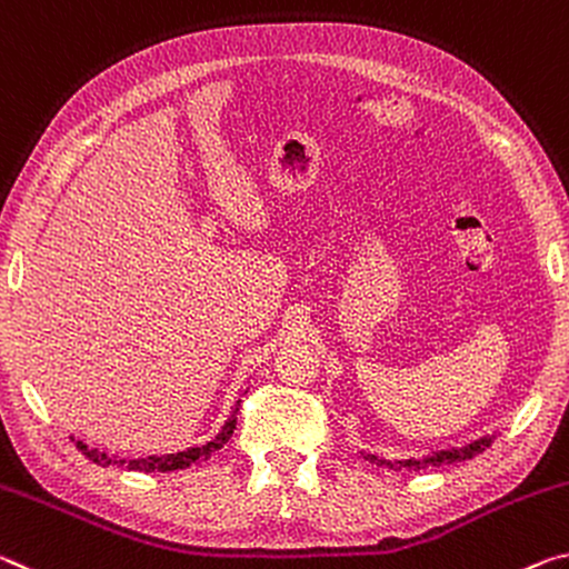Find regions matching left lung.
<instances>
[{"label":"left lung","instance_id":"obj_1","mask_svg":"<svg viewBox=\"0 0 569 569\" xmlns=\"http://www.w3.org/2000/svg\"><path fill=\"white\" fill-rule=\"evenodd\" d=\"M497 436H487V439L481 441H473L469 446H463V449H451V451H439V453H431V456H423V459H406V461H386V459H376V456H366L370 461H378V467H388L393 471H421L428 467H446V463H453V461H467L473 459V456L487 451V446L495 443Z\"/></svg>","mask_w":569,"mask_h":569}]
</instances>
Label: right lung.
<instances>
[{"instance_id":"right-lung-1","label":"right lung","mask_w":569,"mask_h":569,"mask_svg":"<svg viewBox=\"0 0 569 569\" xmlns=\"http://www.w3.org/2000/svg\"><path fill=\"white\" fill-rule=\"evenodd\" d=\"M237 411L239 408H234V413H231V418L227 421V426L221 428V433L217 436V439L209 441L207 446H197V449H189V451H179V453H166V456H148V459H133V461H126V459H113V456L108 453H100L96 449H88L86 443L82 441H74V446H78V451H82L88 456V459H92L96 463H100V467H128L133 471H176V469H186L191 467V463H199L203 459H209L211 453H217L223 443L229 441V436L234 433V426H237Z\"/></svg>"}]
</instances>
